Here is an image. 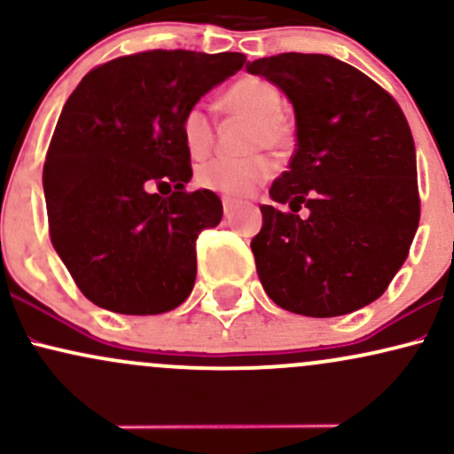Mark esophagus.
I'll return each instance as SVG.
<instances>
[{"label": "esophagus", "instance_id": "34e87169", "mask_svg": "<svg viewBox=\"0 0 454 454\" xmlns=\"http://www.w3.org/2000/svg\"><path fill=\"white\" fill-rule=\"evenodd\" d=\"M223 213H226V217H231L234 211H237V207H239V202L237 200H231V198H223Z\"/></svg>", "mask_w": 454, "mask_h": 454}]
</instances>
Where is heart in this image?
I'll list each match as a JSON object with an SVG mask.
<instances>
[{
  "instance_id": "b5f03b06",
  "label": "heart",
  "mask_w": 454,
  "mask_h": 454,
  "mask_svg": "<svg viewBox=\"0 0 454 454\" xmlns=\"http://www.w3.org/2000/svg\"><path fill=\"white\" fill-rule=\"evenodd\" d=\"M222 106L237 117L249 119V151H281L288 143V129L281 121V96L278 87L258 76L239 78L222 96ZM181 137L187 151L200 158L211 149L213 123L205 104L190 106L181 119ZM273 173V164L264 155L247 160L215 158L198 166L196 184L223 196H247Z\"/></svg>"
}]
</instances>
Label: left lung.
Returning <instances> with one entry per match:
<instances>
[{
	"label": "left lung",
	"mask_w": 454,
	"mask_h": 454,
	"mask_svg": "<svg viewBox=\"0 0 454 454\" xmlns=\"http://www.w3.org/2000/svg\"><path fill=\"white\" fill-rule=\"evenodd\" d=\"M245 70L279 87L296 121L293 160L269 190L290 213L260 207L252 239L264 293L311 317L373 303L408 258L420 220L414 138L399 104L328 55L281 53Z\"/></svg>",
	"instance_id": "left-lung-1"
}]
</instances>
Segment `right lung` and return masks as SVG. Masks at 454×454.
<instances>
[{"instance_id": "1", "label": "right lung", "mask_w": 454, "mask_h": 454, "mask_svg": "<svg viewBox=\"0 0 454 454\" xmlns=\"http://www.w3.org/2000/svg\"><path fill=\"white\" fill-rule=\"evenodd\" d=\"M243 64V53L147 51L96 67L67 98L43 185L57 256L91 303L153 316L190 296L196 239L223 209L211 190L184 192L181 119ZM155 184L176 192L153 195Z\"/></svg>"}]
</instances>
